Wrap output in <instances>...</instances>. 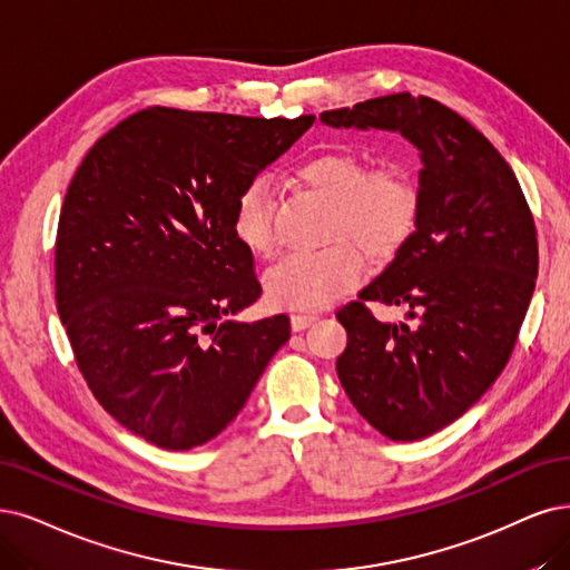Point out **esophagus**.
I'll return each mask as SVG.
<instances>
[{
  "mask_svg": "<svg viewBox=\"0 0 570 570\" xmlns=\"http://www.w3.org/2000/svg\"><path fill=\"white\" fill-rule=\"evenodd\" d=\"M312 322H317V314H293V317H291V328L293 331H303Z\"/></svg>",
  "mask_w": 570,
  "mask_h": 570,
  "instance_id": "obj_1",
  "label": "esophagus"
}]
</instances>
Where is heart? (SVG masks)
Here are the masks:
<instances>
[{
	"mask_svg": "<svg viewBox=\"0 0 570 570\" xmlns=\"http://www.w3.org/2000/svg\"><path fill=\"white\" fill-rule=\"evenodd\" d=\"M309 195L328 204L326 248L298 253L265 274V293L274 307L320 309L362 282L364 261H392L413 235L417 220V189L396 166L368 168L350 150L312 155L293 168ZM232 235L258 258L277 250L274 199L267 180H248L232 204Z\"/></svg>",
	"mask_w": 570,
	"mask_h": 570,
	"instance_id": "1",
	"label": "heart"
}]
</instances>
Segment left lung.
<instances>
[{
  "mask_svg": "<svg viewBox=\"0 0 570 570\" xmlns=\"http://www.w3.org/2000/svg\"><path fill=\"white\" fill-rule=\"evenodd\" d=\"M320 119L399 131L423 159L415 232L335 314L347 331L335 368L368 425L392 441L425 439L510 362L538 277L533 214L489 138L428 96H381ZM366 302L406 304L414 324L377 323Z\"/></svg>",
  "mask_w": 570,
  "mask_h": 570,
  "instance_id": "8db88e82",
  "label": "left lung"
}]
</instances>
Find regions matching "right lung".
Masks as SVG:
<instances>
[{
    "instance_id": "right-lung-1",
    "label": "right lung",
    "mask_w": 570,
    "mask_h": 570,
    "mask_svg": "<svg viewBox=\"0 0 570 570\" xmlns=\"http://www.w3.org/2000/svg\"><path fill=\"white\" fill-rule=\"evenodd\" d=\"M314 121L145 108L83 157L60 208L56 305L83 381L166 451L218 436L291 335L232 235L239 189Z\"/></svg>"
}]
</instances>
